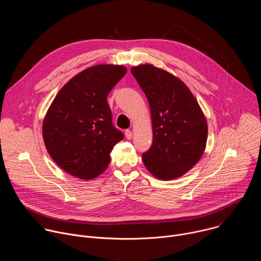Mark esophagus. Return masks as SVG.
<instances>
[{
  "label": "esophagus",
  "instance_id": "1",
  "mask_svg": "<svg viewBox=\"0 0 261 261\" xmlns=\"http://www.w3.org/2000/svg\"><path fill=\"white\" fill-rule=\"evenodd\" d=\"M125 135H126L127 139H131V138H132V132H131V130H126V131H125Z\"/></svg>",
  "mask_w": 261,
  "mask_h": 261
}]
</instances>
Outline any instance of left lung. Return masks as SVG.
I'll return each instance as SVG.
<instances>
[{"label":"left lung","instance_id":"obj_1","mask_svg":"<svg viewBox=\"0 0 261 261\" xmlns=\"http://www.w3.org/2000/svg\"><path fill=\"white\" fill-rule=\"evenodd\" d=\"M150 104L153 143L142 161L155 177L169 180L188 172L204 153L207 123L202 110L178 77L142 64L131 68Z\"/></svg>","mask_w":261,"mask_h":261}]
</instances>
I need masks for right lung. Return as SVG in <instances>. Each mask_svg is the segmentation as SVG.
<instances>
[{"label":"right lung","mask_w":261,"mask_h":261,"mask_svg":"<svg viewBox=\"0 0 261 261\" xmlns=\"http://www.w3.org/2000/svg\"><path fill=\"white\" fill-rule=\"evenodd\" d=\"M122 65L92 66L73 76L57 94L43 120L42 134L51 159L67 173L92 179L110 162L124 138L111 122L107 96L125 75Z\"/></svg>","instance_id":"obj_1"}]
</instances>
